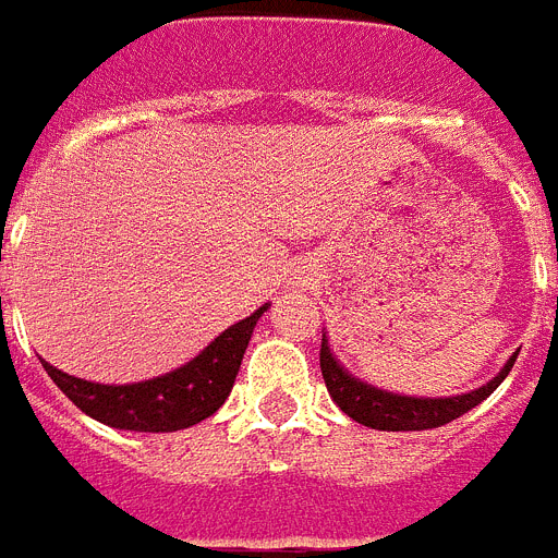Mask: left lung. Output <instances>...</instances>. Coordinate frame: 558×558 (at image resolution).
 Wrapping results in <instances>:
<instances>
[{
	"label": "left lung",
	"instance_id": "obj_1",
	"mask_svg": "<svg viewBox=\"0 0 558 558\" xmlns=\"http://www.w3.org/2000/svg\"><path fill=\"white\" fill-rule=\"evenodd\" d=\"M517 363V354L502 366V372L496 374L494 380L485 386L468 391V395L457 397H405L391 395L383 388H374L368 383L357 380L354 374L345 372L337 357L331 354L329 340L323 335L320 343V372L326 388H329L331 400L340 405L343 414H349L354 423L368 425L377 430H425L439 428V425L451 423L457 416L468 414V411L480 405L485 397H490L499 388V383L508 377V372Z\"/></svg>",
	"mask_w": 558,
	"mask_h": 558
}]
</instances>
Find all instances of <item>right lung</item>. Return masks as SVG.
Here are the masks:
<instances>
[{
	"label": "right lung",
	"mask_w": 558,
	"mask_h": 558,
	"mask_svg": "<svg viewBox=\"0 0 558 558\" xmlns=\"http://www.w3.org/2000/svg\"><path fill=\"white\" fill-rule=\"evenodd\" d=\"M266 306L252 312L246 320L229 326L215 337L198 357L170 374L153 377L130 386H101V383L82 380L73 374L59 372L56 366H41L50 380L62 388L64 397L98 423L119 430H181L213 416L227 402L229 391L235 386L243 351L250 345L252 329L260 320Z\"/></svg>",
	"instance_id": "add662e5"
}]
</instances>
